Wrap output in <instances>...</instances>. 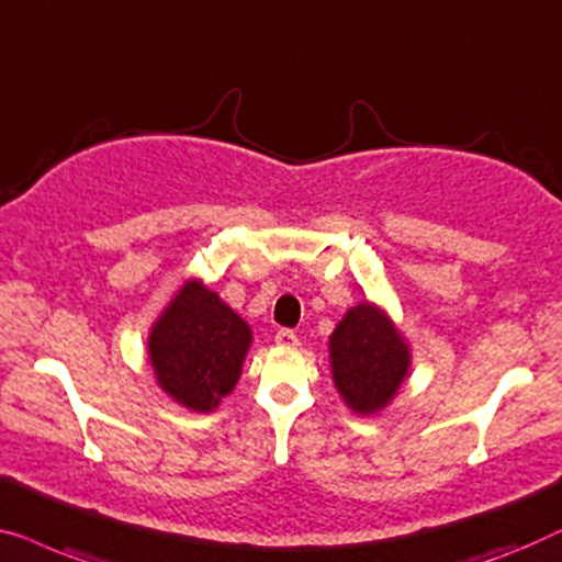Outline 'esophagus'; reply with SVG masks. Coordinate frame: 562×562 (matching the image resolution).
<instances>
[{
	"label": "esophagus",
	"mask_w": 562,
	"mask_h": 562,
	"mask_svg": "<svg viewBox=\"0 0 562 562\" xmlns=\"http://www.w3.org/2000/svg\"><path fill=\"white\" fill-rule=\"evenodd\" d=\"M274 344L282 346V349H295V346H297L295 330H290V328L278 330V336H274Z\"/></svg>",
	"instance_id": "obj_1"
}]
</instances>
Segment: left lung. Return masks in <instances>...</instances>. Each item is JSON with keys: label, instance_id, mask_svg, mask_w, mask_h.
<instances>
[{"label": "left lung", "instance_id": "obj_1", "mask_svg": "<svg viewBox=\"0 0 562 562\" xmlns=\"http://www.w3.org/2000/svg\"><path fill=\"white\" fill-rule=\"evenodd\" d=\"M330 374L346 407L376 415L397 397L413 367L405 336L390 313L369 300L346 311L328 338Z\"/></svg>", "mask_w": 562, "mask_h": 562}]
</instances>
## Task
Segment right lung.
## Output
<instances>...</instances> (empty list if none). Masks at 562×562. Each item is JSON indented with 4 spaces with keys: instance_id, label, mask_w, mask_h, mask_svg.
I'll list each match as a JSON object with an SVG mask.
<instances>
[{
    "instance_id": "obj_1",
    "label": "right lung",
    "mask_w": 562,
    "mask_h": 562,
    "mask_svg": "<svg viewBox=\"0 0 562 562\" xmlns=\"http://www.w3.org/2000/svg\"><path fill=\"white\" fill-rule=\"evenodd\" d=\"M251 328L201 280L183 282L147 336L160 390L193 413H211L239 382Z\"/></svg>"
}]
</instances>
